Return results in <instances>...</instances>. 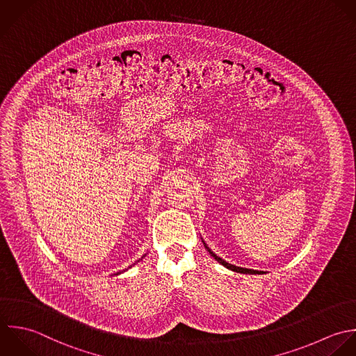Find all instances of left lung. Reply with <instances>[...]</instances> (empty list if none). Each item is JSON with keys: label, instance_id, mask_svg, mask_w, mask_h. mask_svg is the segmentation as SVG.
<instances>
[{"label": "left lung", "instance_id": "left-lung-1", "mask_svg": "<svg viewBox=\"0 0 356 356\" xmlns=\"http://www.w3.org/2000/svg\"><path fill=\"white\" fill-rule=\"evenodd\" d=\"M207 247V245H205ZM207 250L209 251V254L219 262V264H222L223 266H226L227 269H230V270H234V272H238V273H247V275H259V273H262V272H258V270H252V269H244V268H238V266H234V265H232V264H227L226 261H223L222 258H219V257H216L208 247H207Z\"/></svg>", "mask_w": 356, "mask_h": 356}]
</instances>
